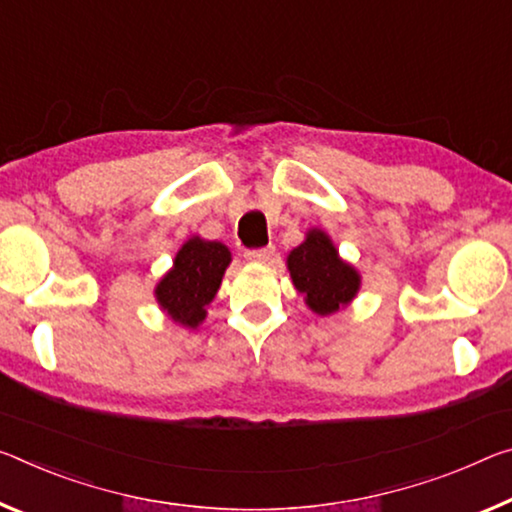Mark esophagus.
Returning <instances> with one entry per match:
<instances>
[{
    "mask_svg": "<svg viewBox=\"0 0 512 512\" xmlns=\"http://www.w3.org/2000/svg\"><path fill=\"white\" fill-rule=\"evenodd\" d=\"M275 257V248L269 246V248H257V250H246V259L248 262H271V259Z\"/></svg>",
    "mask_w": 512,
    "mask_h": 512,
    "instance_id": "1",
    "label": "esophagus"
}]
</instances>
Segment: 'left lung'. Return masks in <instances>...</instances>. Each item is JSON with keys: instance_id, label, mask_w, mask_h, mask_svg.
Returning <instances> with one entry per match:
<instances>
[{"instance_id": "left-lung-1", "label": "left lung", "mask_w": 512, "mask_h": 512, "mask_svg": "<svg viewBox=\"0 0 512 512\" xmlns=\"http://www.w3.org/2000/svg\"><path fill=\"white\" fill-rule=\"evenodd\" d=\"M294 287L314 314L328 316L346 307L360 291V273L339 257L335 243L319 227L287 257Z\"/></svg>"}]
</instances>
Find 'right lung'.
Masks as SVG:
<instances>
[{"label":"right lung","instance_id":"obj_1","mask_svg":"<svg viewBox=\"0 0 512 512\" xmlns=\"http://www.w3.org/2000/svg\"><path fill=\"white\" fill-rule=\"evenodd\" d=\"M230 262V250L221 241L191 237L177 250L173 269L154 289L159 307L180 326L198 328L205 321V307L214 300Z\"/></svg>","mask_w":512,"mask_h":512}]
</instances>
